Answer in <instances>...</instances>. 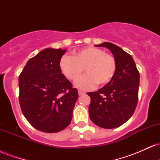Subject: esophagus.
Instances as JSON below:
<instances>
[{"label":"esophagus","instance_id":"esophagus-1","mask_svg":"<svg viewBox=\"0 0 160 160\" xmlns=\"http://www.w3.org/2000/svg\"><path fill=\"white\" fill-rule=\"evenodd\" d=\"M83 94H84L83 92H82V91H80V90L78 91V95H83Z\"/></svg>","mask_w":160,"mask_h":160}]
</instances>
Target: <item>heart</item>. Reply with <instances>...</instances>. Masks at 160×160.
<instances>
[{"label":"heart","mask_w":160,"mask_h":160,"mask_svg":"<svg viewBox=\"0 0 160 160\" xmlns=\"http://www.w3.org/2000/svg\"><path fill=\"white\" fill-rule=\"evenodd\" d=\"M62 73L68 80L76 82L81 77L82 71L86 75L76 83L80 89H89L98 85H106L115 76L117 64L115 58L103 49L88 47L73 53L71 58L63 56L59 62Z\"/></svg>","instance_id":"heart-1"}]
</instances>
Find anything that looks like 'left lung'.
Masks as SVG:
<instances>
[{
  "label": "left lung",
  "mask_w": 160,
  "mask_h": 160,
  "mask_svg": "<svg viewBox=\"0 0 160 160\" xmlns=\"http://www.w3.org/2000/svg\"><path fill=\"white\" fill-rule=\"evenodd\" d=\"M95 46L111 51L117 68L111 82L97 92L87 93L91 98L89 118L99 127L117 128L129 120L135 112L140 74L131 55L120 47L108 42Z\"/></svg>",
  "instance_id": "obj_1"
}]
</instances>
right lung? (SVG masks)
<instances>
[{
    "label": "right lung",
    "mask_w": 160,
    "mask_h": 160,
    "mask_svg": "<svg viewBox=\"0 0 160 160\" xmlns=\"http://www.w3.org/2000/svg\"><path fill=\"white\" fill-rule=\"evenodd\" d=\"M66 51L43 49L28 61L19 75V101L23 115L43 132H58L67 127L78 98L77 89L59 68Z\"/></svg>",
    "instance_id": "right-lung-1"
}]
</instances>
